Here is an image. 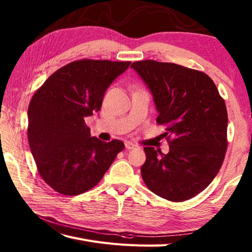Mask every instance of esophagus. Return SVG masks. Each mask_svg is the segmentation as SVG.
Returning a JSON list of instances; mask_svg holds the SVG:
<instances>
[{
	"instance_id": "1",
	"label": "esophagus",
	"mask_w": 252,
	"mask_h": 252,
	"mask_svg": "<svg viewBox=\"0 0 252 252\" xmlns=\"http://www.w3.org/2000/svg\"><path fill=\"white\" fill-rule=\"evenodd\" d=\"M125 146H126V149H133V148L136 147L135 144H133V143H131V142H126V143H125Z\"/></svg>"
}]
</instances>
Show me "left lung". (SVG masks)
I'll use <instances>...</instances> for the list:
<instances>
[{
  "mask_svg": "<svg viewBox=\"0 0 252 252\" xmlns=\"http://www.w3.org/2000/svg\"><path fill=\"white\" fill-rule=\"evenodd\" d=\"M154 96L157 123L165 125L170 151L145 147L141 173L154 194L181 202L195 197L211 183L227 148L225 101L205 72L172 63L134 62Z\"/></svg>",
  "mask_w": 252,
  "mask_h": 252,
  "instance_id": "1",
  "label": "left lung"
}]
</instances>
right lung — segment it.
Listing matches in <instances>:
<instances>
[{
    "label": "right lung",
    "instance_id": "1",
    "mask_svg": "<svg viewBox=\"0 0 252 252\" xmlns=\"http://www.w3.org/2000/svg\"><path fill=\"white\" fill-rule=\"evenodd\" d=\"M131 62L81 60L58 69L32 96L28 141L46 184L66 196L93 189L125 148L121 141L91 136L84 119L98 111L104 94Z\"/></svg>",
    "mask_w": 252,
    "mask_h": 252
}]
</instances>
